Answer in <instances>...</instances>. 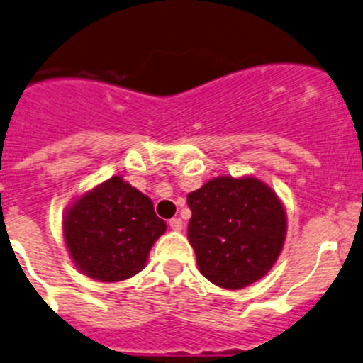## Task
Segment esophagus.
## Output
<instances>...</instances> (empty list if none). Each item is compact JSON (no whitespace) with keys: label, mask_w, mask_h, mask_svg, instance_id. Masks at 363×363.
Here are the masks:
<instances>
[{"label":"esophagus","mask_w":363,"mask_h":363,"mask_svg":"<svg viewBox=\"0 0 363 363\" xmlns=\"http://www.w3.org/2000/svg\"><path fill=\"white\" fill-rule=\"evenodd\" d=\"M167 225H169V228L177 230V232H180V230L183 228V221L180 220V218H171V220L167 221Z\"/></svg>","instance_id":"obj_1"}]
</instances>
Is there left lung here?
Masks as SVG:
<instances>
[{"label": "left lung", "mask_w": 363, "mask_h": 363, "mask_svg": "<svg viewBox=\"0 0 363 363\" xmlns=\"http://www.w3.org/2000/svg\"><path fill=\"white\" fill-rule=\"evenodd\" d=\"M189 242L201 274L225 289H242L274 267L287 232L277 194L255 177H218L190 192Z\"/></svg>", "instance_id": "1"}]
</instances>
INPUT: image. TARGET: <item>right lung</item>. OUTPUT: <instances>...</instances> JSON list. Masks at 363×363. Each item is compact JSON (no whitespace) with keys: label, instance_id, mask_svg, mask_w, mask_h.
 Returning a JSON list of instances; mask_svg holds the SVG:
<instances>
[{"label":"right lung","instance_id":"obj_1","mask_svg":"<svg viewBox=\"0 0 363 363\" xmlns=\"http://www.w3.org/2000/svg\"><path fill=\"white\" fill-rule=\"evenodd\" d=\"M166 232L164 220L140 190L112 177L77 199L64 216V239L76 267L89 279L119 282L145 267Z\"/></svg>","mask_w":363,"mask_h":363}]
</instances>
